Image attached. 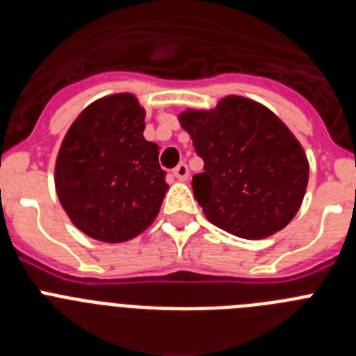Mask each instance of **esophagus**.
I'll use <instances>...</instances> for the list:
<instances>
[{"label": "esophagus", "instance_id": "34e87169", "mask_svg": "<svg viewBox=\"0 0 356 356\" xmlns=\"http://www.w3.org/2000/svg\"><path fill=\"white\" fill-rule=\"evenodd\" d=\"M175 176L180 181L187 180V178H188V168H187V165H185V163H180V165L175 169Z\"/></svg>", "mask_w": 356, "mask_h": 356}]
</instances>
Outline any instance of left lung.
<instances>
[{"mask_svg": "<svg viewBox=\"0 0 356 356\" xmlns=\"http://www.w3.org/2000/svg\"><path fill=\"white\" fill-rule=\"evenodd\" d=\"M178 119L205 162L193 191L212 225L259 241L294 219L307 191L308 160L275 112L226 96L216 108H188Z\"/></svg>", "mask_w": 356, "mask_h": 356, "instance_id": "obj_1", "label": "left lung"}]
</instances>
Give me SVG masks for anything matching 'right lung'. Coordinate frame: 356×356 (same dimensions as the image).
I'll list each match as a JSON object with an SVG mask.
<instances>
[{
	"label": "right lung",
	"mask_w": 356,
	"mask_h": 356,
	"mask_svg": "<svg viewBox=\"0 0 356 356\" xmlns=\"http://www.w3.org/2000/svg\"><path fill=\"white\" fill-rule=\"evenodd\" d=\"M144 118L134 94H112L81 110L62 140L56 196L72 225L96 241L118 244L143 234L168 193Z\"/></svg>",
	"instance_id": "right-lung-1"
}]
</instances>
